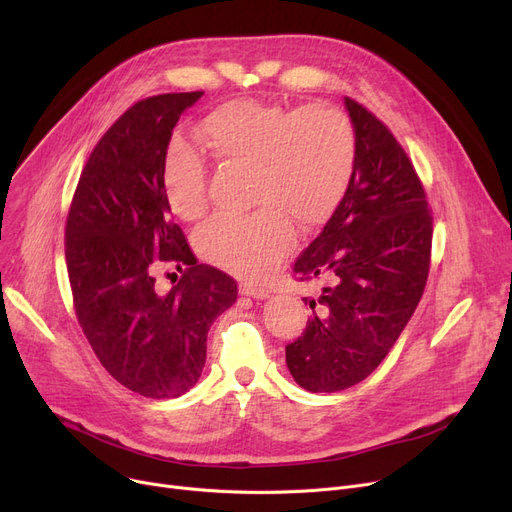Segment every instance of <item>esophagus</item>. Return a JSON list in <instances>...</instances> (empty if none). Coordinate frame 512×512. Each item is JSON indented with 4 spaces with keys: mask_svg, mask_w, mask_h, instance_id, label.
Wrapping results in <instances>:
<instances>
[{
    "mask_svg": "<svg viewBox=\"0 0 512 512\" xmlns=\"http://www.w3.org/2000/svg\"><path fill=\"white\" fill-rule=\"evenodd\" d=\"M240 294H245V297H251V299H265V297H270V290H267L265 286L242 282L240 284Z\"/></svg>",
    "mask_w": 512,
    "mask_h": 512,
    "instance_id": "esophagus-1",
    "label": "esophagus"
}]
</instances>
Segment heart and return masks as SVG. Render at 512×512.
Returning <instances> with one entry per match:
<instances>
[{"instance_id":"1","label":"heart","mask_w":512,"mask_h":512,"mask_svg":"<svg viewBox=\"0 0 512 512\" xmlns=\"http://www.w3.org/2000/svg\"><path fill=\"white\" fill-rule=\"evenodd\" d=\"M199 137L220 161L249 166V213H218L195 234L199 253L245 278L261 280L292 249L297 220L313 228L330 220L357 166V130L330 103L286 107L234 99L211 110ZM161 188L182 220L207 207V161L195 145L174 141L161 164Z\"/></svg>"}]
</instances>
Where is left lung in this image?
Returning <instances> with one entry per match:
<instances>
[{"mask_svg": "<svg viewBox=\"0 0 512 512\" xmlns=\"http://www.w3.org/2000/svg\"><path fill=\"white\" fill-rule=\"evenodd\" d=\"M357 130L351 186L321 234L294 263V278H328L286 365L309 392H338L378 367L405 330L427 284L434 213L411 157L365 105L346 97Z\"/></svg>", "mask_w": 512, "mask_h": 512, "instance_id": "left-lung-1", "label": "left lung"}]
</instances>
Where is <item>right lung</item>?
<instances>
[{
	"label": "right lung",
	"instance_id": "right-lung-1",
	"mask_svg": "<svg viewBox=\"0 0 512 512\" xmlns=\"http://www.w3.org/2000/svg\"><path fill=\"white\" fill-rule=\"evenodd\" d=\"M201 95L130 105L91 151L66 218L78 324L107 373L147 398H176L199 382L207 332L238 294L234 278L197 261L161 188L172 130ZM168 262L183 276L159 293L154 272Z\"/></svg>",
	"mask_w": 512,
	"mask_h": 512
}]
</instances>
